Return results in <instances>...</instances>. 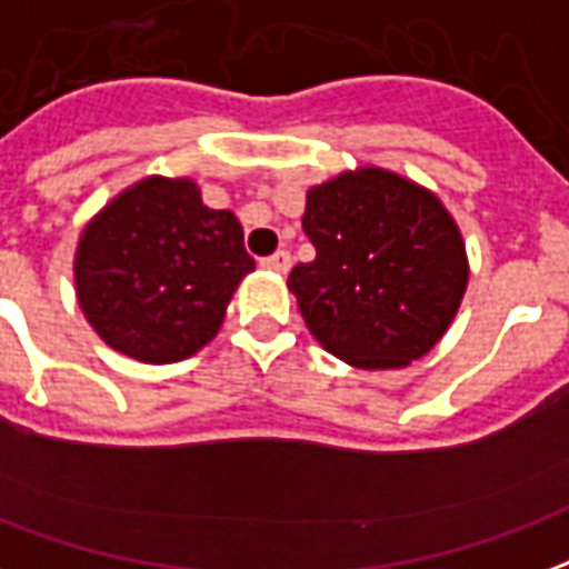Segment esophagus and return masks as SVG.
I'll list each match as a JSON object with an SVG mask.
<instances>
[{"mask_svg":"<svg viewBox=\"0 0 569 569\" xmlns=\"http://www.w3.org/2000/svg\"><path fill=\"white\" fill-rule=\"evenodd\" d=\"M262 264L268 268V271H277V273H286L289 268H292V252L289 250H277L273 256H268V259H262Z\"/></svg>","mask_w":569,"mask_h":569,"instance_id":"1","label":"esophagus"}]
</instances>
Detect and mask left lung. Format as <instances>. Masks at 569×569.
I'll return each mask as SVG.
<instances>
[{"label":"left lung","mask_w":569,"mask_h":569,"mask_svg":"<svg viewBox=\"0 0 569 569\" xmlns=\"http://www.w3.org/2000/svg\"><path fill=\"white\" fill-rule=\"evenodd\" d=\"M313 262L289 273L310 335L352 368H403L446 335L465 298L467 250L431 189L365 166L307 189Z\"/></svg>","instance_id":"obj_1"}]
</instances>
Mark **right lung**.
<instances>
[{
    "label": "right lung",
    "mask_w": 569,
    "mask_h": 569,
    "mask_svg": "<svg viewBox=\"0 0 569 569\" xmlns=\"http://www.w3.org/2000/svg\"><path fill=\"white\" fill-rule=\"evenodd\" d=\"M256 268L231 210H213L189 178H144L81 231L74 289L83 317L117 352L144 365L196 356Z\"/></svg>",
    "instance_id": "1"
}]
</instances>
